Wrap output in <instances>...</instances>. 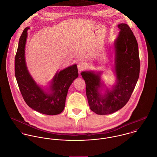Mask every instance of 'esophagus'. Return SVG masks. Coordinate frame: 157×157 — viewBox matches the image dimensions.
Returning <instances> with one entry per match:
<instances>
[{
  "mask_svg": "<svg viewBox=\"0 0 157 157\" xmlns=\"http://www.w3.org/2000/svg\"><path fill=\"white\" fill-rule=\"evenodd\" d=\"M87 67V64L83 62H79L78 63V68L79 71H82L84 70Z\"/></svg>",
  "mask_w": 157,
  "mask_h": 157,
  "instance_id": "obj_1",
  "label": "esophagus"
}]
</instances>
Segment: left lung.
<instances>
[{
  "label": "left lung",
  "mask_w": 157,
  "mask_h": 157,
  "mask_svg": "<svg viewBox=\"0 0 157 157\" xmlns=\"http://www.w3.org/2000/svg\"><path fill=\"white\" fill-rule=\"evenodd\" d=\"M120 34L115 41V71L117 84L110 91L99 94L100 75L83 71L81 75L86 84V95L90 109L98 115L114 113L128 101L140 75V61L136 39L129 26L118 25Z\"/></svg>",
  "instance_id": "8db88e82"
}]
</instances>
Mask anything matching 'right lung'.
I'll return each mask as SVG.
<instances>
[{"mask_svg":"<svg viewBox=\"0 0 157 157\" xmlns=\"http://www.w3.org/2000/svg\"><path fill=\"white\" fill-rule=\"evenodd\" d=\"M29 29L25 28L20 37L15 56L14 71L19 88L24 101L33 110L49 115L59 114L64 109L68 88L78 76L77 65H73L57 73L51 86L52 94L44 92L32 79L25 64V46Z\"/></svg>","mask_w":157,"mask_h":157,"instance_id":"right-lung-1","label":"right lung"}]
</instances>
